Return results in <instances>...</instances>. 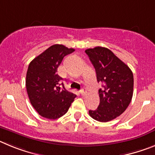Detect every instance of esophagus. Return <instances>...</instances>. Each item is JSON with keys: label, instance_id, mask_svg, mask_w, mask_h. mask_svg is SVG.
Wrapping results in <instances>:
<instances>
[{"label": "esophagus", "instance_id": "esophagus-1", "mask_svg": "<svg viewBox=\"0 0 155 155\" xmlns=\"http://www.w3.org/2000/svg\"><path fill=\"white\" fill-rule=\"evenodd\" d=\"M86 93H87V91H86V90H84V89H83V90H81V91H80V93L82 95H83V96L86 95Z\"/></svg>", "mask_w": 155, "mask_h": 155}]
</instances>
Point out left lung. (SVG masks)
<instances>
[{
  "label": "left lung",
  "mask_w": 155,
  "mask_h": 155,
  "mask_svg": "<svg viewBox=\"0 0 155 155\" xmlns=\"http://www.w3.org/2000/svg\"><path fill=\"white\" fill-rule=\"evenodd\" d=\"M97 73L100 104L97 110H90V117L100 122H108L126 110L133 97L134 76L127 65L104 47L86 49Z\"/></svg>",
  "instance_id": "obj_1"
}]
</instances>
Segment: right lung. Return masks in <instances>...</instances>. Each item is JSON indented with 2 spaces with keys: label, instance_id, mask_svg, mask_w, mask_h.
Masks as SVG:
<instances>
[{
  "label": "right lung",
  "instance_id": "obj_1",
  "mask_svg": "<svg viewBox=\"0 0 155 155\" xmlns=\"http://www.w3.org/2000/svg\"><path fill=\"white\" fill-rule=\"evenodd\" d=\"M75 51L62 45H53L30 62L26 89L31 104L41 117L49 120L67 113L76 95L67 91L57 69L65 55Z\"/></svg>",
  "mask_w": 155,
  "mask_h": 155
}]
</instances>
